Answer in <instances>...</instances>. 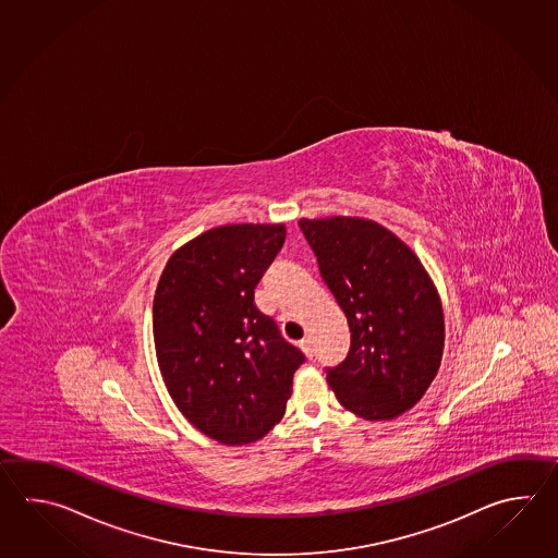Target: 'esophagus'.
Wrapping results in <instances>:
<instances>
[{
    "label": "esophagus",
    "mask_w": 558,
    "mask_h": 558,
    "mask_svg": "<svg viewBox=\"0 0 558 558\" xmlns=\"http://www.w3.org/2000/svg\"><path fill=\"white\" fill-rule=\"evenodd\" d=\"M299 347H301V351H303L308 359L315 356V349H313V341H311V339H303V341L299 343Z\"/></svg>",
    "instance_id": "34e87169"
}]
</instances>
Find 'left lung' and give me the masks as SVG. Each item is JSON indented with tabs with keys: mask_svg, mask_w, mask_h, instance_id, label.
I'll use <instances>...</instances> for the list:
<instances>
[{
	"mask_svg": "<svg viewBox=\"0 0 558 558\" xmlns=\"http://www.w3.org/2000/svg\"><path fill=\"white\" fill-rule=\"evenodd\" d=\"M351 331L343 363L327 367L337 401L367 421H389L418 403L445 347L437 289L413 251L389 229L356 217L301 219Z\"/></svg>",
	"mask_w": 558,
	"mask_h": 558,
	"instance_id": "left-lung-1",
	"label": "left lung"
}]
</instances>
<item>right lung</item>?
Segmentation results:
<instances>
[{"label":"right lung","instance_id":"add662e5","mask_svg":"<svg viewBox=\"0 0 558 558\" xmlns=\"http://www.w3.org/2000/svg\"><path fill=\"white\" fill-rule=\"evenodd\" d=\"M284 226H223L167 262L154 299L157 363L179 411L207 437L245 445L283 418L305 355L255 305Z\"/></svg>","mask_w":558,"mask_h":558}]
</instances>
